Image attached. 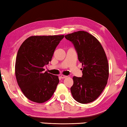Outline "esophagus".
I'll return each instance as SVG.
<instances>
[{"mask_svg": "<svg viewBox=\"0 0 127 127\" xmlns=\"http://www.w3.org/2000/svg\"><path fill=\"white\" fill-rule=\"evenodd\" d=\"M66 77H67V76H64V75H61V78H62V79L65 78H66Z\"/></svg>", "mask_w": 127, "mask_h": 127, "instance_id": "obj_1", "label": "esophagus"}]
</instances>
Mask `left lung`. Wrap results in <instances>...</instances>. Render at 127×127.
Masks as SVG:
<instances>
[{
  "instance_id": "obj_1",
  "label": "left lung",
  "mask_w": 127,
  "mask_h": 127,
  "mask_svg": "<svg viewBox=\"0 0 127 127\" xmlns=\"http://www.w3.org/2000/svg\"><path fill=\"white\" fill-rule=\"evenodd\" d=\"M73 44L82 64V76H74L70 88L73 97L81 104L95 100L102 93L109 77V65L104 49L91 34L79 31L65 35Z\"/></svg>"
}]
</instances>
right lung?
I'll list each match as a JSON object with an SVG mask.
<instances>
[{"label": "right lung", "instance_id": "1", "mask_svg": "<svg viewBox=\"0 0 127 127\" xmlns=\"http://www.w3.org/2000/svg\"><path fill=\"white\" fill-rule=\"evenodd\" d=\"M64 35L33 36L27 38L17 53L15 74L21 91L32 101L43 103L55 92L59 78L44 72Z\"/></svg>", "mask_w": 127, "mask_h": 127}]
</instances>
